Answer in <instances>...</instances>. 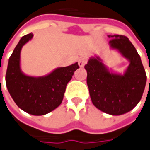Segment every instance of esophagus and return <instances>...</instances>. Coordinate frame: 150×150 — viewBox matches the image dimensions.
<instances>
[{
    "label": "esophagus",
    "mask_w": 150,
    "mask_h": 150,
    "mask_svg": "<svg viewBox=\"0 0 150 150\" xmlns=\"http://www.w3.org/2000/svg\"><path fill=\"white\" fill-rule=\"evenodd\" d=\"M86 62H87V60H86V58H81V59H78V65H79V67H81V68L84 67V65L86 64Z\"/></svg>",
    "instance_id": "34e87169"
}]
</instances>
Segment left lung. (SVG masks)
<instances>
[{"instance_id":"1","label":"left lung","mask_w":150,"mask_h":150,"mask_svg":"<svg viewBox=\"0 0 150 150\" xmlns=\"http://www.w3.org/2000/svg\"><path fill=\"white\" fill-rule=\"evenodd\" d=\"M108 45L129 61L124 73L108 69L100 56L89 59L85 69L93 105L110 115L128 112L140 102L146 84V73L136 48L127 37L108 35ZM150 83V81H149Z\"/></svg>"}]
</instances>
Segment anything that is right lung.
<instances>
[{
  "instance_id": "right-lung-1",
  "label": "right lung",
  "mask_w": 150,
  "mask_h": 150,
  "mask_svg": "<svg viewBox=\"0 0 150 150\" xmlns=\"http://www.w3.org/2000/svg\"><path fill=\"white\" fill-rule=\"evenodd\" d=\"M33 38V34L23 36L9 59L6 74L8 91L15 104L24 112L35 116L49 113L63 101L66 86L78 64L60 67L42 77H32L22 72L20 53L23 46Z\"/></svg>"
}]
</instances>
